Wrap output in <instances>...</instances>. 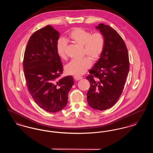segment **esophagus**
I'll return each instance as SVG.
<instances>
[{
    "label": "esophagus",
    "mask_w": 153,
    "mask_h": 153,
    "mask_svg": "<svg viewBox=\"0 0 153 153\" xmlns=\"http://www.w3.org/2000/svg\"><path fill=\"white\" fill-rule=\"evenodd\" d=\"M74 78L76 80H80L82 79V77L77 75H74Z\"/></svg>",
    "instance_id": "esophagus-1"
}]
</instances>
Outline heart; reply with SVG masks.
Returning a JSON list of instances; mask_svg holds the SVG:
<instances>
[{
  "label": "heart",
  "mask_w": 153,
  "mask_h": 153,
  "mask_svg": "<svg viewBox=\"0 0 153 153\" xmlns=\"http://www.w3.org/2000/svg\"><path fill=\"white\" fill-rule=\"evenodd\" d=\"M68 38L76 44L82 45L84 54H87L92 59L100 56L105 46V39L100 33H92L82 28H75L71 30ZM66 42L63 38H59L56 44L58 56L61 58L66 57ZM91 64L90 58L85 57L79 59H72L65 66L68 73L80 75L84 73Z\"/></svg>",
  "instance_id": "obj_1"
}]
</instances>
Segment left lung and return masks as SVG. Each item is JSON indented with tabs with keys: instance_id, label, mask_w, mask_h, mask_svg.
I'll list each match as a JSON object with an SVG mask.
<instances>
[{
	"instance_id": "obj_1",
	"label": "left lung",
	"mask_w": 153,
	"mask_h": 153,
	"mask_svg": "<svg viewBox=\"0 0 153 153\" xmlns=\"http://www.w3.org/2000/svg\"><path fill=\"white\" fill-rule=\"evenodd\" d=\"M105 39L104 50L86 78L91 86L88 105L100 111L114 106L122 94L129 72V58L126 44L116 30L103 23L95 27Z\"/></svg>"
}]
</instances>
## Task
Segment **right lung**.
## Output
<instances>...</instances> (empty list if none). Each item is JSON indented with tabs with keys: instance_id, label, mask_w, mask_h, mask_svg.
<instances>
[{
	"instance_id": "add662e5",
	"label": "right lung",
	"mask_w": 153,
	"mask_h": 153,
	"mask_svg": "<svg viewBox=\"0 0 153 153\" xmlns=\"http://www.w3.org/2000/svg\"><path fill=\"white\" fill-rule=\"evenodd\" d=\"M59 33L51 25L30 36L23 59L27 89L41 108L56 112L65 108L74 81L71 76L60 77L63 69L56 49Z\"/></svg>"
}]
</instances>
